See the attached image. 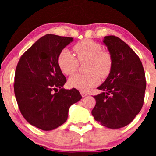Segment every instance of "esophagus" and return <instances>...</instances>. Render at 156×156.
<instances>
[{"label": "esophagus", "mask_w": 156, "mask_h": 156, "mask_svg": "<svg viewBox=\"0 0 156 156\" xmlns=\"http://www.w3.org/2000/svg\"><path fill=\"white\" fill-rule=\"evenodd\" d=\"M80 94H81L82 97H86L87 95V93L85 92H80Z\"/></svg>", "instance_id": "34e87169"}]
</instances>
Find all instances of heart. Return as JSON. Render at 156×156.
Segmentation results:
<instances>
[{
    "label": "heart",
    "instance_id": "obj_1",
    "mask_svg": "<svg viewBox=\"0 0 156 156\" xmlns=\"http://www.w3.org/2000/svg\"><path fill=\"white\" fill-rule=\"evenodd\" d=\"M101 44L92 39H83L76 43L73 51L76 56L68 49L62 50L57 58L61 71L66 76H71L78 70L80 64L85 65L86 74H76L68 80L71 88L87 91L95 87L101 78H106L113 67L112 55L108 51L102 50Z\"/></svg>",
    "mask_w": 156,
    "mask_h": 156
}]
</instances>
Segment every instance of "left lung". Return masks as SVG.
<instances>
[{"label": "left lung", "mask_w": 156, "mask_h": 156, "mask_svg": "<svg viewBox=\"0 0 156 156\" xmlns=\"http://www.w3.org/2000/svg\"><path fill=\"white\" fill-rule=\"evenodd\" d=\"M103 43L112 55L113 67L98 88L103 92L94 96L92 114L103 126L118 129L130 124L142 108L145 73L139 57L119 37L107 36Z\"/></svg>", "instance_id": "obj_1"}]
</instances>
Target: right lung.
Returning <instances> with one entry per match:
<instances>
[{"label": "right lung", "instance_id": "add662e5", "mask_svg": "<svg viewBox=\"0 0 156 156\" xmlns=\"http://www.w3.org/2000/svg\"><path fill=\"white\" fill-rule=\"evenodd\" d=\"M73 40L44 35L23 53L16 67L14 89L20 111L28 123L41 130L64 124L69 107L82 98L76 89L62 88L67 79L57 62L60 52Z\"/></svg>", "mask_w": 156, "mask_h": 156}]
</instances>
